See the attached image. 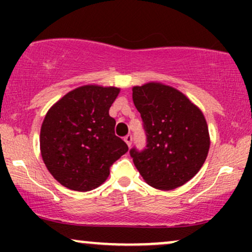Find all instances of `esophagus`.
<instances>
[{"label": "esophagus", "mask_w": 252, "mask_h": 252, "mask_svg": "<svg viewBox=\"0 0 252 252\" xmlns=\"http://www.w3.org/2000/svg\"><path fill=\"white\" fill-rule=\"evenodd\" d=\"M124 141H126V143L128 144V147L131 146L132 143V136L131 135H126V137H124Z\"/></svg>", "instance_id": "34e87169"}]
</instances>
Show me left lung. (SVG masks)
<instances>
[{"instance_id":"obj_1","label":"left lung","mask_w":252,"mask_h":252,"mask_svg":"<svg viewBox=\"0 0 252 252\" xmlns=\"http://www.w3.org/2000/svg\"><path fill=\"white\" fill-rule=\"evenodd\" d=\"M132 100L147 135L142 152L130 150L135 167L154 189H178L200 170L209 154L204 114L182 92L161 83L134 86Z\"/></svg>"}]
</instances>
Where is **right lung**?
I'll use <instances>...</instances> for the list:
<instances>
[{"mask_svg":"<svg viewBox=\"0 0 252 252\" xmlns=\"http://www.w3.org/2000/svg\"><path fill=\"white\" fill-rule=\"evenodd\" d=\"M121 89L84 85L60 98L46 114L40 130L43 163L67 189L88 192L108 179L110 167L128 152L115 135L109 109Z\"/></svg>","mask_w":252,"mask_h":252,"instance_id":"add662e5","label":"right lung"}]
</instances>
